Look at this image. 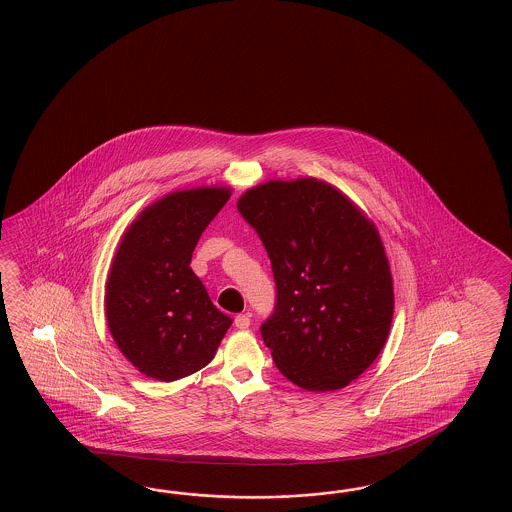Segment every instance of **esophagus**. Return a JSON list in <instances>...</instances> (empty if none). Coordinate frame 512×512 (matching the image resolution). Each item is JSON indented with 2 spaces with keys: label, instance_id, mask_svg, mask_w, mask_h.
<instances>
[{
  "label": "esophagus",
  "instance_id": "1",
  "mask_svg": "<svg viewBox=\"0 0 512 512\" xmlns=\"http://www.w3.org/2000/svg\"><path fill=\"white\" fill-rule=\"evenodd\" d=\"M249 324H251V318H249V315H236L235 326L238 330H248Z\"/></svg>",
  "mask_w": 512,
  "mask_h": 512
}]
</instances>
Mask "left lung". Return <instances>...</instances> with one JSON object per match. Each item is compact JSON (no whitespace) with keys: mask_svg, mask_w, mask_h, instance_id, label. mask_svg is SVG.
Instances as JSON below:
<instances>
[{"mask_svg":"<svg viewBox=\"0 0 512 512\" xmlns=\"http://www.w3.org/2000/svg\"><path fill=\"white\" fill-rule=\"evenodd\" d=\"M276 281L261 324L279 373L307 391L356 380L386 345L393 281L373 223L317 179L270 180L238 199Z\"/></svg>","mask_w":512,"mask_h":512,"instance_id":"1","label":"left lung"}]
</instances>
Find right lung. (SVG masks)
Returning <instances> with one entry per match:
<instances>
[{"label": "right lung", "mask_w": 512, "mask_h": 512, "mask_svg": "<svg viewBox=\"0 0 512 512\" xmlns=\"http://www.w3.org/2000/svg\"><path fill=\"white\" fill-rule=\"evenodd\" d=\"M229 195L225 188L166 195L141 212L117 249L106 285L108 326L126 360L151 378L173 382L203 369L233 324L190 268Z\"/></svg>", "instance_id": "add662e5"}]
</instances>
